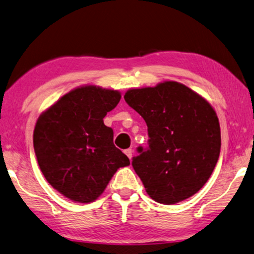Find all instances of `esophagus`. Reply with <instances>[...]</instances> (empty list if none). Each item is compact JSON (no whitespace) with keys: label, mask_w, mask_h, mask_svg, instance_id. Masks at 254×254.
Here are the masks:
<instances>
[{"label":"esophagus","mask_w":254,"mask_h":254,"mask_svg":"<svg viewBox=\"0 0 254 254\" xmlns=\"http://www.w3.org/2000/svg\"><path fill=\"white\" fill-rule=\"evenodd\" d=\"M124 153L127 155V158L131 159V158H132V153H133V151L131 150V148H127V150H125V151H124Z\"/></svg>","instance_id":"esophagus-1"}]
</instances>
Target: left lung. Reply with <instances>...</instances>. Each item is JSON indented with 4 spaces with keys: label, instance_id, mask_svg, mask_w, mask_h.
Returning a JSON list of instances; mask_svg holds the SVG:
<instances>
[{
    "label": "left lung",
    "instance_id": "1",
    "mask_svg": "<svg viewBox=\"0 0 254 254\" xmlns=\"http://www.w3.org/2000/svg\"><path fill=\"white\" fill-rule=\"evenodd\" d=\"M124 100L147 125L148 148L138 147L132 166L148 196L174 204L196 194L221 152V127L211 104L177 81L129 89Z\"/></svg>",
    "mask_w": 254,
    "mask_h": 254
}]
</instances>
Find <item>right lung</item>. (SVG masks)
Listing matches in <instances>:
<instances>
[{
  "instance_id": "right-lung-1",
  "label": "right lung",
  "mask_w": 254,
  "mask_h": 254,
  "mask_svg": "<svg viewBox=\"0 0 254 254\" xmlns=\"http://www.w3.org/2000/svg\"><path fill=\"white\" fill-rule=\"evenodd\" d=\"M120 100L118 90L87 84L60 97L37 120L33 147L40 171L69 200L95 201L118 168L130 165L103 123Z\"/></svg>"
}]
</instances>
